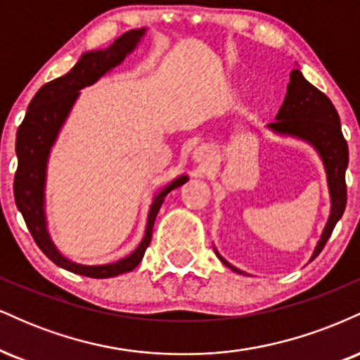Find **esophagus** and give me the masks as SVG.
I'll return each mask as SVG.
<instances>
[{"mask_svg":"<svg viewBox=\"0 0 360 360\" xmlns=\"http://www.w3.org/2000/svg\"><path fill=\"white\" fill-rule=\"evenodd\" d=\"M193 159L196 160V162H200L201 166H208L213 160V150L208 146L198 147L196 150L193 152Z\"/></svg>","mask_w":360,"mask_h":360,"instance_id":"esophagus-1","label":"esophagus"}]
</instances>
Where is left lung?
Listing matches in <instances>:
<instances>
[{"mask_svg": "<svg viewBox=\"0 0 360 360\" xmlns=\"http://www.w3.org/2000/svg\"><path fill=\"white\" fill-rule=\"evenodd\" d=\"M267 127L278 134L295 135L313 143L325 162L330 194H332V213H330L323 235L313 252V260L323 250L337 221L344 214L347 205L345 169L349 164V147L342 134L340 118L328 96L309 84L298 69H292L289 74L286 98L276 115V122L269 123ZM217 255L226 267L235 272H242L230 266L218 252Z\"/></svg>", "mask_w": 360, "mask_h": 360, "instance_id": "8db88e82", "label": "left lung"}]
</instances>
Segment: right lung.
Segmentation results:
<instances>
[{
	"label": "right lung",
	"mask_w": 360,
	"mask_h": 360,
	"mask_svg": "<svg viewBox=\"0 0 360 360\" xmlns=\"http://www.w3.org/2000/svg\"><path fill=\"white\" fill-rule=\"evenodd\" d=\"M146 30H130L122 37H118L106 51L88 52L81 57L79 62L65 76L57 77L37 91L34 100L28 105L22 125L16 131V157H18V167L15 172L13 193L15 201L23 220L30 230L32 237L40 250L52 260L53 264L74 274L86 276V278H115L123 272L134 271L146 254L148 243L152 240V229L157 213L164 203V198L172 189L183 186L188 181V176H181L166 186L157 196L148 212V221L146 237L140 245L125 259L105 266H81L57 252L51 242L45 226L44 214V184H45V167H47V157L51 147L56 140L59 128L64 123L69 110L77 98V91L84 86L93 84L111 68L120 64L128 52L135 49V45Z\"/></svg>",
	"instance_id": "add662e5"
}]
</instances>
